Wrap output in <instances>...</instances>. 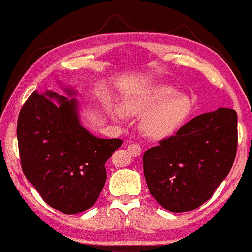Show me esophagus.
Segmentation results:
<instances>
[{
    "mask_svg": "<svg viewBox=\"0 0 252 252\" xmlns=\"http://www.w3.org/2000/svg\"><path fill=\"white\" fill-rule=\"evenodd\" d=\"M127 151L132 157H138L141 154V147L137 143H132V145H129V147H127Z\"/></svg>",
    "mask_w": 252,
    "mask_h": 252,
    "instance_id": "1",
    "label": "esophagus"
}]
</instances>
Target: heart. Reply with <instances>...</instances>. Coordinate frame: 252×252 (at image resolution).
Instances as JSON below:
<instances>
[{"label":"heart","mask_w":252,"mask_h":252,"mask_svg":"<svg viewBox=\"0 0 252 252\" xmlns=\"http://www.w3.org/2000/svg\"><path fill=\"white\" fill-rule=\"evenodd\" d=\"M129 115H141L139 129L151 140H163L181 129L191 111V102L185 94L177 93L166 84H156L127 96L122 103ZM114 118L122 117L121 111L111 109Z\"/></svg>","instance_id":"b5f03b06"}]
</instances>
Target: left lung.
I'll return each mask as SVG.
<instances>
[{
  "mask_svg": "<svg viewBox=\"0 0 252 252\" xmlns=\"http://www.w3.org/2000/svg\"><path fill=\"white\" fill-rule=\"evenodd\" d=\"M238 117L220 107L184 125L176 134L143 154L150 194L170 212L197 209L212 197L233 165Z\"/></svg>",
  "mask_w": 252,
  "mask_h": 252,
  "instance_id": "8db88e82",
  "label": "left lung"
}]
</instances>
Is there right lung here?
Listing matches in <instances>:
<instances>
[{"instance_id": "1", "label": "right lung", "mask_w": 252, "mask_h": 252, "mask_svg": "<svg viewBox=\"0 0 252 252\" xmlns=\"http://www.w3.org/2000/svg\"><path fill=\"white\" fill-rule=\"evenodd\" d=\"M63 87L68 96L76 91ZM78 102L53 91H34L20 111L17 126L23 174L43 201L65 214L95 204L106 181L105 162L120 139H101L82 126Z\"/></svg>"}]
</instances>
